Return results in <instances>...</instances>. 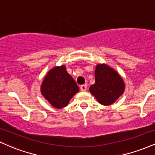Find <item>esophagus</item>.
Instances as JSON below:
<instances>
[{"mask_svg":"<svg viewBox=\"0 0 155 155\" xmlns=\"http://www.w3.org/2000/svg\"><path fill=\"white\" fill-rule=\"evenodd\" d=\"M87 88V87L86 84H82V85H81V86H80V90H81L82 92L86 91Z\"/></svg>","mask_w":155,"mask_h":155,"instance_id":"1","label":"esophagus"}]
</instances>
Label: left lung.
Returning <instances> with one entry per match:
<instances>
[{"mask_svg":"<svg viewBox=\"0 0 155 155\" xmlns=\"http://www.w3.org/2000/svg\"><path fill=\"white\" fill-rule=\"evenodd\" d=\"M95 76V83L90 86V92L101 104L108 106L114 104L124 92L122 77L105 64L96 66Z\"/></svg>","mask_w":155,"mask_h":155,"instance_id":"obj_1","label":"left lung"}]
</instances>
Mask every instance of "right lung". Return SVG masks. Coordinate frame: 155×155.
<instances>
[{"label":"right lung","mask_w":155,"mask_h":155,"mask_svg":"<svg viewBox=\"0 0 155 155\" xmlns=\"http://www.w3.org/2000/svg\"><path fill=\"white\" fill-rule=\"evenodd\" d=\"M79 88L68 74L64 65L55 67L47 74L42 83V95L57 108L65 107Z\"/></svg>","instance_id":"1"}]
</instances>
